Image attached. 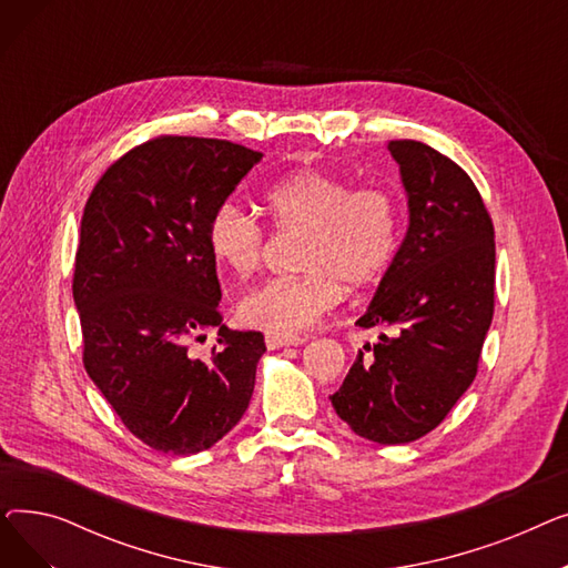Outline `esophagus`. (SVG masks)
I'll use <instances>...</instances> for the list:
<instances>
[{"label":"esophagus","mask_w":568,"mask_h":568,"mask_svg":"<svg viewBox=\"0 0 568 568\" xmlns=\"http://www.w3.org/2000/svg\"><path fill=\"white\" fill-rule=\"evenodd\" d=\"M264 343L268 349H278V347H290V345H304L306 338L304 336H294V334H272L266 332Z\"/></svg>","instance_id":"esophagus-1"}]
</instances>
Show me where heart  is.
<instances>
[{
  "instance_id": "b5f03b06",
  "label": "heart",
  "mask_w": 568,
  "mask_h": 568,
  "mask_svg": "<svg viewBox=\"0 0 568 568\" xmlns=\"http://www.w3.org/2000/svg\"><path fill=\"white\" fill-rule=\"evenodd\" d=\"M260 212L276 232L302 234L300 276L268 278L239 296L244 324L272 334L308 329L349 290L368 287L392 266L398 251V206L384 189H352L347 179L300 170L266 186ZM206 251L221 272L236 278L260 266L264 232L232 202L214 209L206 223Z\"/></svg>"
}]
</instances>
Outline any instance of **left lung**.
Wrapping results in <instances>:
<instances>
[{
  "instance_id": "8db88e82",
  "label": "left lung",
  "mask_w": 568,
  "mask_h": 568,
  "mask_svg": "<svg viewBox=\"0 0 568 568\" xmlns=\"http://www.w3.org/2000/svg\"><path fill=\"white\" fill-rule=\"evenodd\" d=\"M400 168L409 225L368 311L382 329L329 396L341 419L377 444L437 428L469 389L495 311V230L469 174L416 140L386 144Z\"/></svg>"
}]
</instances>
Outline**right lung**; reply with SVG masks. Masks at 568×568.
Segmentation results:
<instances>
[{
    "instance_id": "right-lung-1",
    "label": "right lung",
    "mask_w": 568,
    "mask_h": 568,
    "mask_svg": "<svg viewBox=\"0 0 568 568\" xmlns=\"http://www.w3.org/2000/svg\"><path fill=\"white\" fill-rule=\"evenodd\" d=\"M260 161L227 140L161 135L114 161L84 204L73 274L84 371L156 452L209 449L251 403L266 345L221 324L206 223ZM209 325L220 341L195 361L187 343Z\"/></svg>"
}]
</instances>
